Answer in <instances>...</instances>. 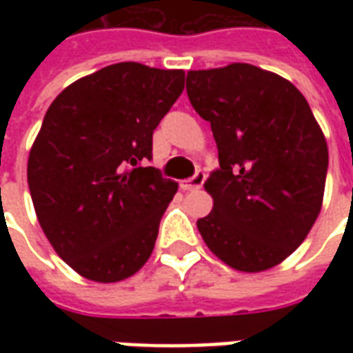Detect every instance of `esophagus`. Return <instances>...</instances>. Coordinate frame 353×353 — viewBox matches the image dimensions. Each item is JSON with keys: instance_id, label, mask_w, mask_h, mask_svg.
Here are the masks:
<instances>
[{"instance_id": "obj_1", "label": "esophagus", "mask_w": 353, "mask_h": 353, "mask_svg": "<svg viewBox=\"0 0 353 353\" xmlns=\"http://www.w3.org/2000/svg\"><path fill=\"white\" fill-rule=\"evenodd\" d=\"M204 181H206V174H204V172H196L191 179L181 181V189H183V191H196V189H200V187L204 185Z\"/></svg>"}]
</instances>
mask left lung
I'll return each instance as SVG.
<instances>
[{
    "mask_svg": "<svg viewBox=\"0 0 353 353\" xmlns=\"http://www.w3.org/2000/svg\"><path fill=\"white\" fill-rule=\"evenodd\" d=\"M194 111L214 132L219 170L204 183L214 210L196 221L225 265L261 272L288 259L316 223L329 151L308 101L252 64L187 73Z\"/></svg>",
    "mask_w": 353,
    "mask_h": 353,
    "instance_id": "8db88e82",
    "label": "left lung"
}]
</instances>
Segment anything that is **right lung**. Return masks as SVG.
<instances>
[{"instance_id": "add662e5", "label": "right lung", "mask_w": 353, "mask_h": 353, "mask_svg": "<svg viewBox=\"0 0 353 353\" xmlns=\"http://www.w3.org/2000/svg\"><path fill=\"white\" fill-rule=\"evenodd\" d=\"M183 87V70L121 62L72 83L47 109L28 185L45 236L83 278L126 280L151 257L177 183L147 161Z\"/></svg>"}]
</instances>
